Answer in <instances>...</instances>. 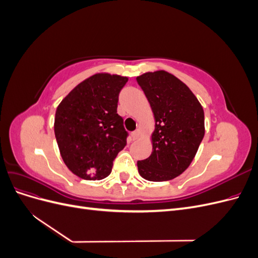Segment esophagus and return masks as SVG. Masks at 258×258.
Listing matches in <instances>:
<instances>
[{"mask_svg":"<svg viewBox=\"0 0 258 258\" xmlns=\"http://www.w3.org/2000/svg\"><path fill=\"white\" fill-rule=\"evenodd\" d=\"M139 137H140V130H139V129L131 132V138H132V140H137V139H139Z\"/></svg>","mask_w":258,"mask_h":258,"instance_id":"esophagus-1","label":"esophagus"}]
</instances>
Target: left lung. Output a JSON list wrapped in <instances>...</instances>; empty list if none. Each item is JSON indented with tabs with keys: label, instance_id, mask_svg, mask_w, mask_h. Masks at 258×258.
Returning a JSON list of instances; mask_svg holds the SVG:
<instances>
[{
	"label": "left lung",
	"instance_id": "obj_1",
	"mask_svg": "<svg viewBox=\"0 0 258 258\" xmlns=\"http://www.w3.org/2000/svg\"><path fill=\"white\" fill-rule=\"evenodd\" d=\"M153 110V152L138 161L139 173L153 182L169 181L188 168L205 137V113L187 86L165 71L137 77Z\"/></svg>",
	"mask_w": 258,
	"mask_h": 258
}]
</instances>
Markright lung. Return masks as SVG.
I'll return each mask as SVG.
<instances>
[{
	"instance_id": "1",
	"label": "right lung",
	"mask_w": 258,
	"mask_h": 258,
	"mask_svg": "<svg viewBox=\"0 0 258 258\" xmlns=\"http://www.w3.org/2000/svg\"><path fill=\"white\" fill-rule=\"evenodd\" d=\"M127 77L96 74L69 93L54 117V136L61 157L74 174L102 179L127 145L128 132L117 114L119 92Z\"/></svg>"
}]
</instances>
